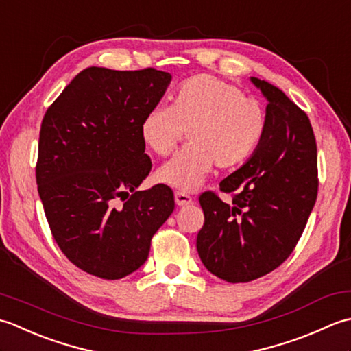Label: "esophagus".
<instances>
[{
    "instance_id": "esophagus-1",
    "label": "esophagus",
    "mask_w": 351,
    "mask_h": 351,
    "mask_svg": "<svg viewBox=\"0 0 351 351\" xmlns=\"http://www.w3.org/2000/svg\"><path fill=\"white\" fill-rule=\"evenodd\" d=\"M176 204L177 206H188L192 203V197L184 194V192H176Z\"/></svg>"
}]
</instances>
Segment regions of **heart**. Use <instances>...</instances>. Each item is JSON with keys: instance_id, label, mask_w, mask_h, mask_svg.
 <instances>
[{"instance_id": "b5f03b06", "label": "heart", "mask_w": 351, "mask_h": 351, "mask_svg": "<svg viewBox=\"0 0 351 351\" xmlns=\"http://www.w3.org/2000/svg\"><path fill=\"white\" fill-rule=\"evenodd\" d=\"M267 110L238 86L197 75L178 86L171 106H156L142 118L141 136L157 156L173 153L184 130L189 144L157 173L160 182L194 191L213 167L233 169L252 157L267 133Z\"/></svg>"}]
</instances>
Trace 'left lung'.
Here are the masks:
<instances>
[{
  "label": "left lung",
  "mask_w": 351,
  "mask_h": 351,
  "mask_svg": "<svg viewBox=\"0 0 351 351\" xmlns=\"http://www.w3.org/2000/svg\"><path fill=\"white\" fill-rule=\"evenodd\" d=\"M267 97L268 125L250 160L219 183L232 195H199L204 224L198 256L213 276L245 283L280 267L302 238L318 195L317 142L300 107L268 82L252 77Z\"/></svg>",
  "instance_id": "left-lung-1"
}]
</instances>
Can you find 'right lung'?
<instances>
[{
	"label": "right lung",
	"instance_id": "add662e5",
	"mask_svg": "<svg viewBox=\"0 0 351 351\" xmlns=\"http://www.w3.org/2000/svg\"><path fill=\"white\" fill-rule=\"evenodd\" d=\"M169 82L154 68H86L42 119L38 192L57 245L84 273L106 280L132 274L174 210L169 186L136 189L153 167L142 118Z\"/></svg>",
	"mask_w": 351,
	"mask_h": 351
}]
</instances>
